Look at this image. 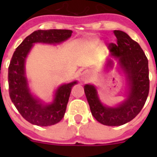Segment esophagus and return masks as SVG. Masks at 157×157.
I'll return each instance as SVG.
<instances>
[{"mask_svg": "<svg viewBox=\"0 0 157 157\" xmlns=\"http://www.w3.org/2000/svg\"><path fill=\"white\" fill-rule=\"evenodd\" d=\"M89 78V72L87 71H83L82 73H81V80L82 81H86L87 79Z\"/></svg>", "mask_w": 157, "mask_h": 157, "instance_id": "1", "label": "esophagus"}]
</instances>
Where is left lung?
I'll return each mask as SVG.
<instances>
[{
    "instance_id": "8db88e82",
    "label": "left lung",
    "mask_w": 157,
    "mask_h": 157,
    "mask_svg": "<svg viewBox=\"0 0 157 157\" xmlns=\"http://www.w3.org/2000/svg\"><path fill=\"white\" fill-rule=\"evenodd\" d=\"M117 44L109 45L110 57L117 59L119 68L126 77V98L120 104L110 107L103 104L94 85L86 84L84 90L93 117L101 124L119 126L130 121L144 107L149 93L148 60L140 45L124 32L115 30ZM114 65L107 59L106 68Z\"/></svg>"
}]
</instances>
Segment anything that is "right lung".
Segmentation results:
<instances>
[{
	"mask_svg": "<svg viewBox=\"0 0 157 157\" xmlns=\"http://www.w3.org/2000/svg\"><path fill=\"white\" fill-rule=\"evenodd\" d=\"M72 31L50 29L37 30L27 36L13 53L8 70L9 93L12 103L21 116L31 124L50 126L63 119L72 86L77 81L59 86L51 103H45L31 93L26 76L25 63L36 43L56 45L71 37Z\"/></svg>",
	"mask_w": 157,
	"mask_h": 157,
	"instance_id": "right-lung-1",
	"label": "right lung"
}]
</instances>
